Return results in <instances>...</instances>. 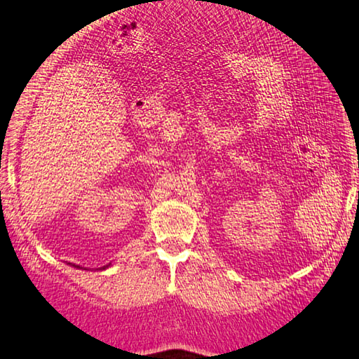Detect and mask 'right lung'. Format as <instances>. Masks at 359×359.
Returning <instances> with one entry per match:
<instances>
[{"label":"right lung","mask_w":359,"mask_h":359,"mask_svg":"<svg viewBox=\"0 0 359 359\" xmlns=\"http://www.w3.org/2000/svg\"><path fill=\"white\" fill-rule=\"evenodd\" d=\"M77 268H79V266H77ZM105 268H107V266H104V268H102V269H105Z\"/></svg>","instance_id":"right-lung-1"}]
</instances>
